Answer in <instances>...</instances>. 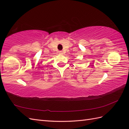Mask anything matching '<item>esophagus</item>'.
<instances>
[{
	"label": "esophagus",
	"mask_w": 129,
	"mask_h": 129,
	"mask_svg": "<svg viewBox=\"0 0 129 129\" xmlns=\"http://www.w3.org/2000/svg\"><path fill=\"white\" fill-rule=\"evenodd\" d=\"M59 54H62L63 53H64V52H63V51H59Z\"/></svg>",
	"instance_id": "34e87169"
}]
</instances>
